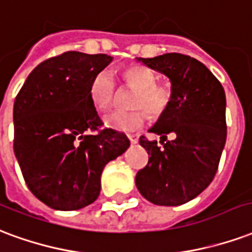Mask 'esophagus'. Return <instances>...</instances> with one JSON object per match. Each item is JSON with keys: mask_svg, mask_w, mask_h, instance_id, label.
Returning <instances> with one entry per match:
<instances>
[{"mask_svg": "<svg viewBox=\"0 0 252 252\" xmlns=\"http://www.w3.org/2000/svg\"><path fill=\"white\" fill-rule=\"evenodd\" d=\"M128 139H130V142L131 144H137L138 142V135H128Z\"/></svg>", "mask_w": 252, "mask_h": 252, "instance_id": "34e87169", "label": "esophagus"}]
</instances>
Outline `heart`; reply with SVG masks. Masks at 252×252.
<instances>
[{"label":"heart","mask_w":252,"mask_h":252,"mask_svg":"<svg viewBox=\"0 0 252 252\" xmlns=\"http://www.w3.org/2000/svg\"><path fill=\"white\" fill-rule=\"evenodd\" d=\"M122 80L134 94L130 106L135 110H115L104 115V125L117 131H134L146 121V111L158 118L166 113L172 99L173 88L168 83H156L157 76L149 68L130 65L122 71ZM115 83L111 73L98 72L90 83V98L95 107L104 111L113 103Z\"/></svg>","instance_id":"obj_1"}]
</instances>
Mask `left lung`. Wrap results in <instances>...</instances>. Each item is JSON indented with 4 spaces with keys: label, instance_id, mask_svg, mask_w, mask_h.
Wrapping results in <instances>:
<instances>
[{
    "label": "left lung",
    "instance_id": "obj_1",
    "mask_svg": "<svg viewBox=\"0 0 252 252\" xmlns=\"http://www.w3.org/2000/svg\"><path fill=\"white\" fill-rule=\"evenodd\" d=\"M137 60L168 76L173 99L150 128L161 135L162 146L139 138L150 157L135 176V185L156 205H181L199 196L218 172L227 138L224 88L203 63L187 55ZM168 133L173 140L166 139Z\"/></svg>",
    "mask_w": 252,
    "mask_h": 252
}]
</instances>
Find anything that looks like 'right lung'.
Returning <instances> with one entry per match:
<instances>
[{
    "mask_svg": "<svg viewBox=\"0 0 252 252\" xmlns=\"http://www.w3.org/2000/svg\"><path fill=\"white\" fill-rule=\"evenodd\" d=\"M113 58L69 51L40 63L14 100V154L36 197L58 211L87 207L100 193L107 162L130 141L104 128L90 98V83Z\"/></svg>",
    "mask_w": 252,
    "mask_h": 252,
    "instance_id": "obj_1",
    "label": "right lung"
}]
</instances>
